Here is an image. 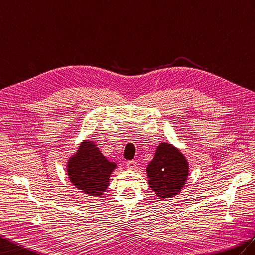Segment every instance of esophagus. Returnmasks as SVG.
Segmentation results:
<instances>
[{"mask_svg": "<svg viewBox=\"0 0 255 255\" xmlns=\"http://www.w3.org/2000/svg\"><path fill=\"white\" fill-rule=\"evenodd\" d=\"M136 165H137V162L135 160H128L127 162V168L129 169V170H134V169L136 168Z\"/></svg>", "mask_w": 255, "mask_h": 255, "instance_id": "obj_1", "label": "esophagus"}]
</instances>
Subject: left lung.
Returning <instances> with one entry per match:
<instances>
[{"instance_id":"1","label":"left lung","mask_w":255,"mask_h":255,"mask_svg":"<svg viewBox=\"0 0 255 255\" xmlns=\"http://www.w3.org/2000/svg\"><path fill=\"white\" fill-rule=\"evenodd\" d=\"M147 175L150 189L158 197L167 199L182 189L188 175V162L170 144L161 143L147 167Z\"/></svg>"}]
</instances>
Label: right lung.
<instances>
[{"instance_id": "right-lung-1", "label": "right lung", "mask_w": 255, "mask_h": 255, "mask_svg": "<svg viewBox=\"0 0 255 255\" xmlns=\"http://www.w3.org/2000/svg\"><path fill=\"white\" fill-rule=\"evenodd\" d=\"M67 174L76 188L94 196L103 194L116 163L108 161L92 142H85L67 165Z\"/></svg>"}]
</instances>
